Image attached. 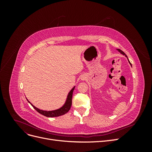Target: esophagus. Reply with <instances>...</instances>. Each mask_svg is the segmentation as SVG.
<instances>
[{"mask_svg":"<svg viewBox=\"0 0 152 152\" xmlns=\"http://www.w3.org/2000/svg\"><path fill=\"white\" fill-rule=\"evenodd\" d=\"M86 79V77L85 76H82V77H81V79L82 80H84Z\"/></svg>","mask_w":152,"mask_h":152,"instance_id":"obj_1","label":"esophagus"}]
</instances>
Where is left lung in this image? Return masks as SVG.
<instances>
[{"mask_svg":"<svg viewBox=\"0 0 152 152\" xmlns=\"http://www.w3.org/2000/svg\"><path fill=\"white\" fill-rule=\"evenodd\" d=\"M117 50H118V51L119 52V53H121L122 54H123V55H124V56H125L126 57H127V55L125 54V53H124L123 51H122V50H121V49H117ZM127 59H128V61H129V64H130V65H131V63H130V61H129V59L127 58ZM132 66V65H131Z\"/></svg>","mask_w":152,"mask_h":152,"instance_id":"left-lung-1","label":"left lung"}]
</instances>
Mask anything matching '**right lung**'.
<instances>
[{"label": "right lung", "mask_w": 152, "mask_h": 152, "mask_svg": "<svg viewBox=\"0 0 152 152\" xmlns=\"http://www.w3.org/2000/svg\"><path fill=\"white\" fill-rule=\"evenodd\" d=\"M75 86H74L73 88L69 92L68 95H67V98L66 99L65 101V103H64V104L61 107H60L58 109L54 110H51V111H46V110H40L38 108L35 107L34 105L32 104L27 99L28 103H30L31 104V105L32 107H34V108L35 110H36L39 113L43 115L48 117H58V116H61L63 115H65V113H66L69 110H70L71 106H72V95H73V90H74Z\"/></svg>", "instance_id": "right-lung-1"}]
</instances>
